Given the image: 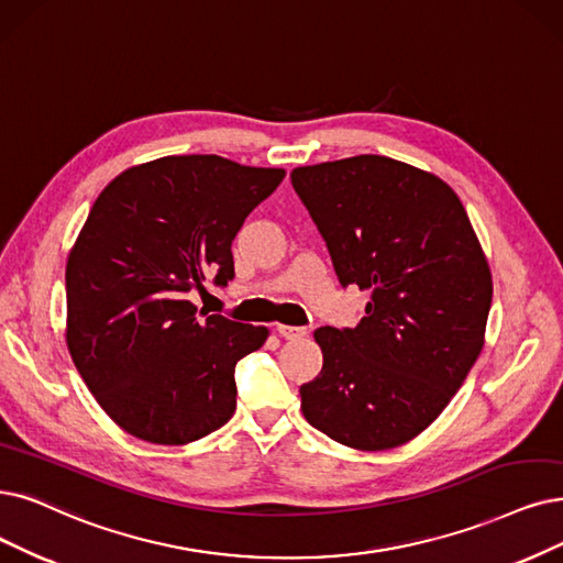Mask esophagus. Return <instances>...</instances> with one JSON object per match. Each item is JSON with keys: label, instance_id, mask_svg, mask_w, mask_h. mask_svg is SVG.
Here are the masks:
<instances>
[{"label": "esophagus", "instance_id": "esophagus-1", "mask_svg": "<svg viewBox=\"0 0 563 563\" xmlns=\"http://www.w3.org/2000/svg\"><path fill=\"white\" fill-rule=\"evenodd\" d=\"M279 336L284 340H300V336L307 334V328H298V325H277Z\"/></svg>", "mask_w": 563, "mask_h": 563}]
</instances>
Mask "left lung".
<instances>
[{
  "label": "left lung",
  "mask_w": 563,
  "mask_h": 563,
  "mask_svg": "<svg viewBox=\"0 0 563 563\" xmlns=\"http://www.w3.org/2000/svg\"><path fill=\"white\" fill-rule=\"evenodd\" d=\"M296 194L340 284L369 290L355 328H319L321 374L300 386L309 424L355 451L427 430L485 344L492 275L457 194L378 154L300 166Z\"/></svg>",
  "instance_id": "8db88e82"
}]
</instances>
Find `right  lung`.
<instances>
[{"instance_id": "right-lung-1", "label": "right lung", "mask_w": 563, "mask_h": 563, "mask_svg": "<svg viewBox=\"0 0 563 563\" xmlns=\"http://www.w3.org/2000/svg\"><path fill=\"white\" fill-rule=\"evenodd\" d=\"M284 168L217 154L162 156L99 194L66 261V346L101 409L124 432L185 445L235 411V365L267 328L187 300L233 277L231 244Z\"/></svg>"}]
</instances>
